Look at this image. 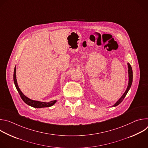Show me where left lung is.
Returning a JSON list of instances; mask_svg holds the SVG:
<instances>
[{
	"label": "left lung",
	"instance_id": "1",
	"mask_svg": "<svg viewBox=\"0 0 148 148\" xmlns=\"http://www.w3.org/2000/svg\"><path fill=\"white\" fill-rule=\"evenodd\" d=\"M128 74H129V83H128V86L127 87V89L125 91V92H124V94H123V95L121 97V98L113 105L112 107H116L117 105H118L120 103L122 102V101H123V99H124V98L125 97V96L127 94L128 92L129 91L131 86H132V79H133V73H132V67L130 65V63H128Z\"/></svg>",
	"mask_w": 148,
	"mask_h": 148
}]
</instances>
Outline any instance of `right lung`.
<instances>
[{
  "mask_svg": "<svg viewBox=\"0 0 148 148\" xmlns=\"http://www.w3.org/2000/svg\"><path fill=\"white\" fill-rule=\"evenodd\" d=\"M16 67L14 70V74H13V80H14V85L16 86V88L21 97V98L22 99V100L27 105H30V106L34 107V108H45V107H50L52 105H53L56 102V100L55 101H52L49 102H40L37 101H34L29 99L27 97H26L22 92L20 91L19 89L17 83V79H16Z\"/></svg>",
  "mask_w": 148,
  "mask_h": 148,
  "instance_id": "add662e5",
  "label": "right lung"
}]
</instances>
